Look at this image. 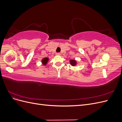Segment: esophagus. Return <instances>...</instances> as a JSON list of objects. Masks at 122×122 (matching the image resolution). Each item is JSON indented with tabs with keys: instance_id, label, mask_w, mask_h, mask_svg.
Here are the masks:
<instances>
[{
	"instance_id": "1",
	"label": "esophagus",
	"mask_w": 122,
	"mask_h": 122,
	"mask_svg": "<svg viewBox=\"0 0 122 122\" xmlns=\"http://www.w3.org/2000/svg\"><path fill=\"white\" fill-rule=\"evenodd\" d=\"M56 54L57 55H61V53H56Z\"/></svg>"
}]
</instances>
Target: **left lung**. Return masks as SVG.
I'll return each instance as SVG.
<instances>
[{"mask_svg":"<svg viewBox=\"0 0 122 122\" xmlns=\"http://www.w3.org/2000/svg\"><path fill=\"white\" fill-rule=\"evenodd\" d=\"M70 64H71L72 66H75L77 64V61L74 60H71L70 61Z\"/></svg>","mask_w":122,"mask_h":122,"instance_id":"left-lung-1","label":"left lung"}]
</instances>
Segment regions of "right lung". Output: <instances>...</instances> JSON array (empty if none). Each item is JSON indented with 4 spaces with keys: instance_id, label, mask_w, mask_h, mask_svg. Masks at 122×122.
I'll use <instances>...</instances> for the list:
<instances>
[{
    "instance_id": "right-lung-1",
    "label": "right lung",
    "mask_w": 122,
    "mask_h": 122,
    "mask_svg": "<svg viewBox=\"0 0 122 122\" xmlns=\"http://www.w3.org/2000/svg\"><path fill=\"white\" fill-rule=\"evenodd\" d=\"M48 60H49V58L48 57H45V58H43L42 60V64L44 65H46L47 64L48 61Z\"/></svg>"
}]
</instances>
